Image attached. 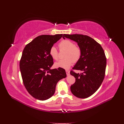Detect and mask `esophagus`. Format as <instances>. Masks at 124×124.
<instances>
[{"label": "esophagus", "mask_w": 124, "mask_h": 124, "mask_svg": "<svg viewBox=\"0 0 124 124\" xmlns=\"http://www.w3.org/2000/svg\"><path fill=\"white\" fill-rule=\"evenodd\" d=\"M66 74H67V76H69V74H70V71L67 70H66Z\"/></svg>", "instance_id": "1"}]
</instances>
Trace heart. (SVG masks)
<instances>
[{
  "instance_id": "1",
  "label": "heart",
  "mask_w": 124,
  "mask_h": 124,
  "mask_svg": "<svg viewBox=\"0 0 124 124\" xmlns=\"http://www.w3.org/2000/svg\"><path fill=\"white\" fill-rule=\"evenodd\" d=\"M59 46L61 49L65 48L67 50L65 55L66 58L60 59L56 62L55 65L56 67L63 69H68L72 65L73 62H78L81 57V48L75 46L73 42L69 40H63L59 43ZM50 55L55 60H57L59 58L58 51L54 46H52L50 49Z\"/></svg>"
}]
</instances>
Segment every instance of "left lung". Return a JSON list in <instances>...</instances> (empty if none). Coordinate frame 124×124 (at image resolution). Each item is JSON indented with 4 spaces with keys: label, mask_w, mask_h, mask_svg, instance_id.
I'll return each mask as SVG.
<instances>
[{
    "label": "left lung",
    "mask_w": 124,
    "mask_h": 124,
    "mask_svg": "<svg viewBox=\"0 0 124 124\" xmlns=\"http://www.w3.org/2000/svg\"><path fill=\"white\" fill-rule=\"evenodd\" d=\"M62 38L76 42L81 50V57L73 69L82 72L70 71L76 78V82L70 87L71 92L78 98H88L98 90L104 79L107 65L104 52L100 44L87 36L63 34Z\"/></svg>",
    "instance_id": "1"
}]
</instances>
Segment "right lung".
Wrapping results in <instances>:
<instances>
[{
  "mask_svg": "<svg viewBox=\"0 0 124 124\" xmlns=\"http://www.w3.org/2000/svg\"><path fill=\"white\" fill-rule=\"evenodd\" d=\"M62 36H39L26 45L22 53L20 69L24 85L29 94L38 100L50 98L57 82L67 77L64 69H51L54 62L50 49Z\"/></svg>",
  "mask_w": 124,
  "mask_h": 124,
  "instance_id": "obj_1",
  "label": "right lung"
}]
</instances>
